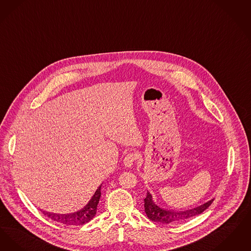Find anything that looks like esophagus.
<instances>
[{
	"mask_svg": "<svg viewBox=\"0 0 251 251\" xmlns=\"http://www.w3.org/2000/svg\"><path fill=\"white\" fill-rule=\"evenodd\" d=\"M135 159H136V156H135L134 153H127V154L125 156V158H124V164H125L126 167L129 168V167H131V166L133 165V163L135 162Z\"/></svg>",
	"mask_w": 251,
	"mask_h": 251,
	"instance_id": "34e87169",
	"label": "esophagus"
}]
</instances>
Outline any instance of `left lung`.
<instances>
[{"mask_svg":"<svg viewBox=\"0 0 251 251\" xmlns=\"http://www.w3.org/2000/svg\"><path fill=\"white\" fill-rule=\"evenodd\" d=\"M213 201H214V199L205 202L204 204L199 207L193 208L191 210H185V211L167 210V209L160 208L157 204H155L152 199V195L147 191V195L144 199V210L148 218L153 222H160L164 224L177 223L201 214L212 204Z\"/></svg>","mask_w":251,"mask_h":251,"instance_id":"left-lung-1","label":"left lung"}]
</instances>
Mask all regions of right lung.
I'll return each instance as SVG.
<instances>
[{
    "label": "right lung",
    "mask_w": 251,
    "mask_h": 251,
    "mask_svg": "<svg viewBox=\"0 0 251 251\" xmlns=\"http://www.w3.org/2000/svg\"><path fill=\"white\" fill-rule=\"evenodd\" d=\"M100 196H101V185L98 187L94 196L92 197L87 205H85L81 210L72 214H67V215L52 214V213L43 211L44 216L65 225H72V226L83 225L89 222L90 220H92L96 216Z\"/></svg>",
    "instance_id": "add662e5"
}]
</instances>
